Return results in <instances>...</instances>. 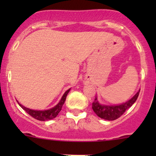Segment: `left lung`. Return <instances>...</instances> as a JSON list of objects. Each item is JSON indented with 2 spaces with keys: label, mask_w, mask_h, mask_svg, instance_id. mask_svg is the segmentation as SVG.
<instances>
[{
  "label": "left lung",
  "mask_w": 156,
  "mask_h": 156,
  "mask_svg": "<svg viewBox=\"0 0 156 156\" xmlns=\"http://www.w3.org/2000/svg\"><path fill=\"white\" fill-rule=\"evenodd\" d=\"M139 93L140 90L130 100H128L126 103H122V104L117 105V106L101 105L96 97L92 103V108L94 112L97 115V116H99L101 119L108 121L115 120V119L121 117L125 113V112L127 109H128L136 102V99L139 96Z\"/></svg>",
  "instance_id": "8db88e82"
}]
</instances>
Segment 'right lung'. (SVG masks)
I'll return each instance as SVG.
<instances>
[{"label": "right lung", "mask_w": 156, "mask_h": 156, "mask_svg": "<svg viewBox=\"0 0 156 156\" xmlns=\"http://www.w3.org/2000/svg\"><path fill=\"white\" fill-rule=\"evenodd\" d=\"M70 89H69L68 90L66 91L65 94H63L62 97L61 98L60 101L59 102L56 106H55L54 107L50 108L48 110H44V111H41V110H32L28 108L25 106H23V105H21L20 103H18V104L21 106L28 114L30 115L31 117H33L34 119H37L39 121H47V120H50V119H53L54 118H56L57 116V115L59 114V112L62 109V106H63L64 103L66 101V99L67 94H69Z\"/></svg>", "instance_id": "1"}]
</instances>
